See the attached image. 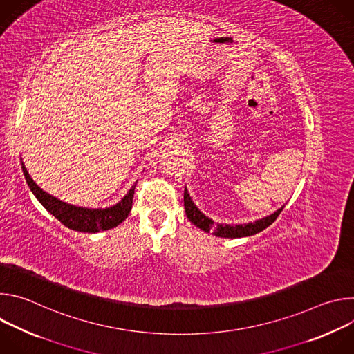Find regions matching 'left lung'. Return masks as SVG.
Segmentation results:
<instances>
[{"label":"left lung","instance_id":"8db88e82","mask_svg":"<svg viewBox=\"0 0 354 354\" xmlns=\"http://www.w3.org/2000/svg\"><path fill=\"white\" fill-rule=\"evenodd\" d=\"M183 206H185V212H186L187 218L196 227H198L200 230H203L206 232H214V235L221 236V238H241V236H249V235L258 234V232L263 231L265 228H268L269 225H272L284 209V206H283L281 209H279L272 216L265 217L262 220H258L255 223L241 224V225H224V224L216 225V223L213 220H210L200 210H197V207L193 205V201H192L186 187H185V194H183Z\"/></svg>","mask_w":354,"mask_h":354}]
</instances>
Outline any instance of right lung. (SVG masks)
<instances>
[{
	"label": "right lung",
	"mask_w": 354,
	"mask_h": 354,
	"mask_svg": "<svg viewBox=\"0 0 354 354\" xmlns=\"http://www.w3.org/2000/svg\"><path fill=\"white\" fill-rule=\"evenodd\" d=\"M22 171L25 175V179L28 182V186L36 196V198L43 205V207L53 214L62 224L68 227L70 230L80 231V232H97V231H106L111 228L118 227L123 220L127 218L131 206H133V197H134V189L133 186L129 193L119 201L118 205L109 209H100V210H91V209H82L75 207L71 205L64 203V201L50 196L44 190H41L30 178L28 171L25 169V165L22 164Z\"/></svg>",
	"instance_id": "1"
}]
</instances>
